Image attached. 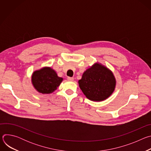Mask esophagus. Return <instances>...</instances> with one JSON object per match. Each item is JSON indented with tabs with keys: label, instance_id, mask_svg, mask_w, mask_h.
Wrapping results in <instances>:
<instances>
[{
	"label": "esophagus",
	"instance_id": "obj_1",
	"mask_svg": "<svg viewBox=\"0 0 151 151\" xmlns=\"http://www.w3.org/2000/svg\"><path fill=\"white\" fill-rule=\"evenodd\" d=\"M68 81H73V78L68 77Z\"/></svg>",
	"mask_w": 151,
	"mask_h": 151
}]
</instances>
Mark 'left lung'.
Wrapping results in <instances>:
<instances>
[{
	"label": "left lung",
	"mask_w": 151,
	"mask_h": 151,
	"mask_svg": "<svg viewBox=\"0 0 151 151\" xmlns=\"http://www.w3.org/2000/svg\"><path fill=\"white\" fill-rule=\"evenodd\" d=\"M78 83L86 97L92 101H101L113 93L116 79L108 68L97 63L83 72Z\"/></svg>",
	"instance_id": "obj_1"
}]
</instances>
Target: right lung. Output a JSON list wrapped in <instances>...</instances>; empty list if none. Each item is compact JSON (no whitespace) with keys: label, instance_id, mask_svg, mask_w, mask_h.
<instances>
[{"label":"right lung","instance_id":"add662e5","mask_svg":"<svg viewBox=\"0 0 151 151\" xmlns=\"http://www.w3.org/2000/svg\"><path fill=\"white\" fill-rule=\"evenodd\" d=\"M62 81L63 78L58 77L56 72L49 67L35 71L32 76V82L34 88L42 94L53 93Z\"/></svg>","mask_w":151,"mask_h":151}]
</instances>
